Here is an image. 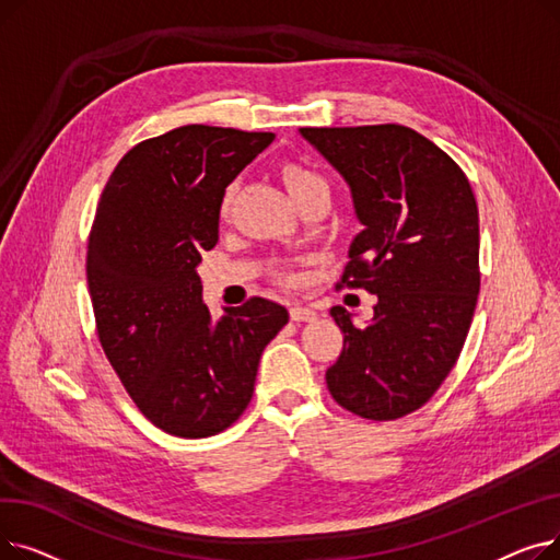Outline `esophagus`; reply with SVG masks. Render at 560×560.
Returning <instances> with one entry per match:
<instances>
[{
	"label": "esophagus",
	"instance_id": "34e87169",
	"mask_svg": "<svg viewBox=\"0 0 560 560\" xmlns=\"http://www.w3.org/2000/svg\"><path fill=\"white\" fill-rule=\"evenodd\" d=\"M290 319L292 322H313V319H317V313L308 306H292L290 308Z\"/></svg>",
	"mask_w": 560,
	"mask_h": 560
}]
</instances>
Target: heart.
<instances>
[{
    "label": "heart",
    "mask_w": 560,
    "mask_h": 560,
    "mask_svg": "<svg viewBox=\"0 0 560 560\" xmlns=\"http://www.w3.org/2000/svg\"><path fill=\"white\" fill-rule=\"evenodd\" d=\"M281 179H283V186H285L288 195L292 197V201H300L319 190H329L325 176L304 163H285L281 167ZM229 201H231V190L222 199V213L229 209Z\"/></svg>",
    "instance_id": "obj_1"
}]
</instances>
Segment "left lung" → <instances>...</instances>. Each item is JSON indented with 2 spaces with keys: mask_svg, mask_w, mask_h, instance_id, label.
Here are the masks:
<instances>
[{
  "mask_svg": "<svg viewBox=\"0 0 560 560\" xmlns=\"http://www.w3.org/2000/svg\"><path fill=\"white\" fill-rule=\"evenodd\" d=\"M340 172L363 231L349 245L342 283L376 295L345 334L327 370L334 399L368 420H397L424 406L458 361L479 298V209L463 170L401 125L300 129Z\"/></svg>",
  "mask_w": 560,
  "mask_h": 560,
  "instance_id": "1",
  "label": "left lung"
}]
</instances>
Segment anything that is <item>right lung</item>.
<instances>
[{
  "label": "right lung",
  "mask_w": 560,
  "mask_h": 560,
  "mask_svg": "<svg viewBox=\"0 0 560 560\" xmlns=\"http://www.w3.org/2000/svg\"><path fill=\"white\" fill-rule=\"evenodd\" d=\"M272 140L186 125L136 144L102 192L85 258L97 336L140 413L170 435L209 438L238 420L265 345L288 325L262 298L213 319L197 275L226 186Z\"/></svg>",
  "instance_id": "1"
}]
</instances>
